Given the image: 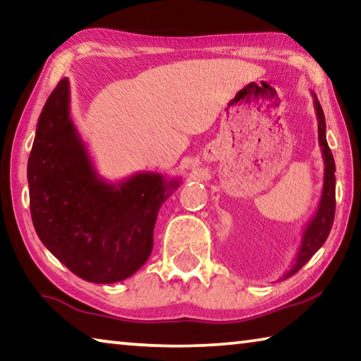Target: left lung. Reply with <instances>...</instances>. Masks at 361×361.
<instances>
[{
  "mask_svg": "<svg viewBox=\"0 0 361 361\" xmlns=\"http://www.w3.org/2000/svg\"><path fill=\"white\" fill-rule=\"evenodd\" d=\"M314 97V109L317 114V121H319V145L322 148L323 164H325V173H323V188H322V197L319 207L314 213V216L309 219V223L305 224L302 231V239L301 245L298 248L296 258L293 261L291 267L283 274V277L280 280H285L301 269L305 262H307L312 256L317 253L325 240L328 239L329 231L334 221V212H336V166H334V157L333 152L329 149L326 143V124H325V114L317 95L312 92Z\"/></svg>",
  "mask_w": 361,
  "mask_h": 361,
  "instance_id": "obj_1",
  "label": "left lung"
}]
</instances>
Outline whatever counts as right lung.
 <instances>
[{"instance_id": "right-lung-1", "label": "right lung", "mask_w": 361, "mask_h": 361, "mask_svg": "<svg viewBox=\"0 0 361 361\" xmlns=\"http://www.w3.org/2000/svg\"><path fill=\"white\" fill-rule=\"evenodd\" d=\"M27 176L39 240L92 283L121 282L148 261L159 209L181 183L156 172L102 178L70 116L68 78L39 114Z\"/></svg>"}]
</instances>
